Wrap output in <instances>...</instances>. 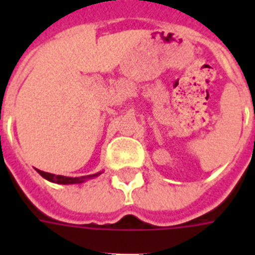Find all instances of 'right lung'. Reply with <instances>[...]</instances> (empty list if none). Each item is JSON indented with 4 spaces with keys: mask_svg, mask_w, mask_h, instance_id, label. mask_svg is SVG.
Returning <instances> with one entry per match:
<instances>
[{
    "mask_svg": "<svg viewBox=\"0 0 255 255\" xmlns=\"http://www.w3.org/2000/svg\"><path fill=\"white\" fill-rule=\"evenodd\" d=\"M38 170V173L41 174L42 177L46 178V180H49L51 182H55V184H81V182H85L86 180L88 178H94L96 176H99L102 172L95 174H90V176H82V177H66V176H61V174H53V173H47V172H43V170Z\"/></svg>",
    "mask_w": 255,
    "mask_h": 255,
    "instance_id": "add662e5",
    "label": "right lung"
}]
</instances>
